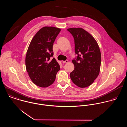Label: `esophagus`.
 Instances as JSON below:
<instances>
[{"label": "esophagus", "instance_id": "esophagus-1", "mask_svg": "<svg viewBox=\"0 0 127 127\" xmlns=\"http://www.w3.org/2000/svg\"><path fill=\"white\" fill-rule=\"evenodd\" d=\"M68 60H65V61H63L62 62V63H63V64H65V63H68Z\"/></svg>", "mask_w": 127, "mask_h": 127}]
</instances>
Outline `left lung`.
Instances as JSON below:
<instances>
[{"mask_svg":"<svg viewBox=\"0 0 127 127\" xmlns=\"http://www.w3.org/2000/svg\"><path fill=\"white\" fill-rule=\"evenodd\" d=\"M67 31L74 39L75 52L72 60L74 69L70 73L74 84L84 88L90 86L98 77L101 63L99 47L90 33L81 28H69Z\"/></svg>","mask_w":127,"mask_h":127,"instance_id":"8db88e82","label":"left lung"}]
</instances>
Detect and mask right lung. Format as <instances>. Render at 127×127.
Listing matches in <instances>:
<instances>
[{
	"instance_id": "add662e5",
	"label": "right lung",
	"mask_w": 127,
	"mask_h": 127,
	"mask_svg": "<svg viewBox=\"0 0 127 127\" xmlns=\"http://www.w3.org/2000/svg\"><path fill=\"white\" fill-rule=\"evenodd\" d=\"M61 31L54 27H44L33 37L27 51L26 68L36 86L46 88L54 82L60 67L53 56V45Z\"/></svg>"
}]
</instances>
